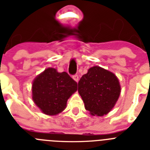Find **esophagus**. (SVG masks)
<instances>
[{
	"mask_svg": "<svg viewBox=\"0 0 150 150\" xmlns=\"http://www.w3.org/2000/svg\"><path fill=\"white\" fill-rule=\"evenodd\" d=\"M72 78L75 81H77V82L79 81V75H74L72 76Z\"/></svg>",
	"mask_w": 150,
	"mask_h": 150,
	"instance_id": "obj_1",
	"label": "esophagus"
}]
</instances>
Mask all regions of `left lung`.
Here are the masks:
<instances>
[{
    "instance_id": "left-lung-1",
    "label": "left lung",
    "mask_w": 150,
    "mask_h": 150,
    "mask_svg": "<svg viewBox=\"0 0 150 150\" xmlns=\"http://www.w3.org/2000/svg\"><path fill=\"white\" fill-rule=\"evenodd\" d=\"M78 91L85 109L91 115L101 117L114 108L120 96V86L114 73L94 66L79 80Z\"/></svg>"
}]
</instances>
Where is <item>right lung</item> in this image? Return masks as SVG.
<instances>
[{"label": "right lung", "instance_id": "add662e5", "mask_svg": "<svg viewBox=\"0 0 150 150\" xmlns=\"http://www.w3.org/2000/svg\"><path fill=\"white\" fill-rule=\"evenodd\" d=\"M77 87V82L67 72H58L56 69L49 68L33 81V100L45 114L56 115L65 109Z\"/></svg>", "mask_w": 150, "mask_h": 150}]
</instances>
